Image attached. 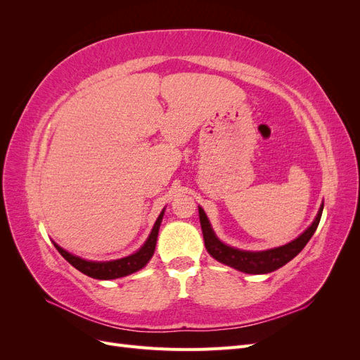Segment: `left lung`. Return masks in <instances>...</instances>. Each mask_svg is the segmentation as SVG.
Returning <instances> with one entry per match:
<instances>
[{
  "instance_id": "8db88e82",
  "label": "left lung",
  "mask_w": 360,
  "mask_h": 360,
  "mask_svg": "<svg viewBox=\"0 0 360 360\" xmlns=\"http://www.w3.org/2000/svg\"><path fill=\"white\" fill-rule=\"evenodd\" d=\"M198 212H200V222H201V230H202L204 245H205L207 252H209L216 261H219V263L230 266L238 271H243V274L264 275V274H270V271L278 270L282 266H285L288 261H291L304 246H307L309 238L314 236L315 230H317V226L320 224L323 204L320 205L319 213L315 216L312 224L299 237H296L294 240H291L287 245L266 249V250H243V249L233 248L230 245H225L214 234L212 224L209 221V217H207L205 212L202 210V207L198 205Z\"/></svg>"
}]
</instances>
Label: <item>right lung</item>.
I'll list each match as a JSON object with an SVG mask.
<instances>
[{"mask_svg":"<svg viewBox=\"0 0 360 360\" xmlns=\"http://www.w3.org/2000/svg\"><path fill=\"white\" fill-rule=\"evenodd\" d=\"M163 213H165V209H163L160 212V214L158 216V219H156L153 228H151V233L148 234L144 245L141 246L136 252L130 254L127 257H123V258L111 259V261H91V259H85V258H81L78 255H73V254L68 252L66 249H63L56 242H53V246L57 248L58 252L64 258H66L75 269H78L86 276L94 278V279H102V281L123 278L127 275H132V274H135V271L146 267L148 261L151 259V257H153L156 242H158L159 228H160V224L163 219Z\"/></svg>","mask_w":360,"mask_h":360,"instance_id":"add662e5","label":"right lung"}]
</instances>
